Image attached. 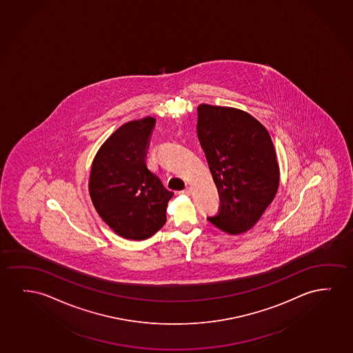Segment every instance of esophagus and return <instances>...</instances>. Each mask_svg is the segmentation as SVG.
I'll list each match as a JSON object with an SVG mask.
<instances>
[{
  "label": "esophagus",
  "mask_w": 353,
  "mask_h": 353,
  "mask_svg": "<svg viewBox=\"0 0 353 353\" xmlns=\"http://www.w3.org/2000/svg\"><path fill=\"white\" fill-rule=\"evenodd\" d=\"M180 194H188V196H190V194H192V188L188 186L186 189L183 190V191H180Z\"/></svg>",
  "instance_id": "34e87169"
}]
</instances>
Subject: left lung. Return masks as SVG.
Returning <instances> with one entry per match:
<instances>
[{
    "label": "left lung",
    "mask_w": 353,
    "mask_h": 353,
    "mask_svg": "<svg viewBox=\"0 0 353 353\" xmlns=\"http://www.w3.org/2000/svg\"><path fill=\"white\" fill-rule=\"evenodd\" d=\"M197 135L218 189L220 208L208 220L226 234H244L272 203L279 165L272 139L243 110L201 104Z\"/></svg>",
    "instance_id": "1"
}]
</instances>
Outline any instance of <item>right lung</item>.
<instances>
[{
  "label": "right lung",
  "instance_id": "add662e5",
  "mask_svg": "<svg viewBox=\"0 0 353 353\" xmlns=\"http://www.w3.org/2000/svg\"><path fill=\"white\" fill-rule=\"evenodd\" d=\"M156 119H134L114 130L95 154L88 190L95 210L114 234L143 241L159 231L173 192L146 163Z\"/></svg>",
  "mask_w": 353,
  "mask_h": 353
}]
</instances>
